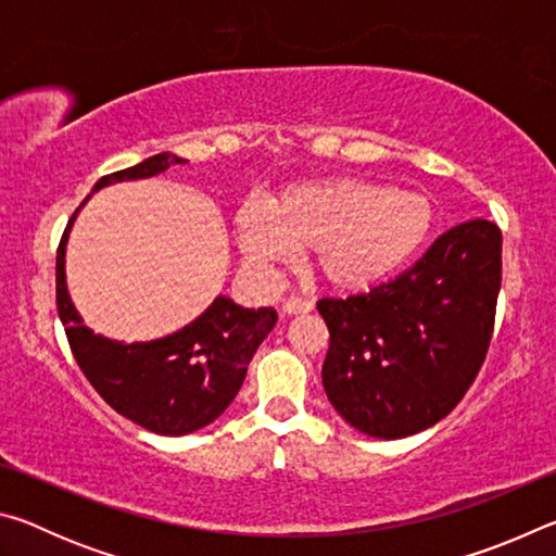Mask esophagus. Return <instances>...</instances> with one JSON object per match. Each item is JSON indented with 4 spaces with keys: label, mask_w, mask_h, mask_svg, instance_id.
Instances as JSON below:
<instances>
[{
    "label": "esophagus",
    "mask_w": 556,
    "mask_h": 556,
    "mask_svg": "<svg viewBox=\"0 0 556 556\" xmlns=\"http://www.w3.org/2000/svg\"><path fill=\"white\" fill-rule=\"evenodd\" d=\"M314 308V304L304 296H291L285 301V306H281V312L287 316H294V314H308Z\"/></svg>",
    "instance_id": "34e87169"
}]
</instances>
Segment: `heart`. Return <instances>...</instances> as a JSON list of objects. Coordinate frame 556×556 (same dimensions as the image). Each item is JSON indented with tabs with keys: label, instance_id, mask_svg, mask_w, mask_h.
<instances>
[{
	"label": "heart",
	"instance_id": "1",
	"mask_svg": "<svg viewBox=\"0 0 556 556\" xmlns=\"http://www.w3.org/2000/svg\"><path fill=\"white\" fill-rule=\"evenodd\" d=\"M434 220V203L421 191L333 176L287 188L271 208L260 201L242 203L235 238L255 277L271 279L294 265L299 250H312L326 285L363 291L407 265Z\"/></svg>",
	"mask_w": 556,
	"mask_h": 556
}]
</instances>
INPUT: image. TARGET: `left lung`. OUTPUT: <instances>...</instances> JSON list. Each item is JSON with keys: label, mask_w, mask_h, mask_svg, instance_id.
<instances>
[{"label": "left lung", "mask_w": 556, "mask_h": 556, "mask_svg": "<svg viewBox=\"0 0 556 556\" xmlns=\"http://www.w3.org/2000/svg\"><path fill=\"white\" fill-rule=\"evenodd\" d=\"M501 228L468 220L370 294L321 299V380L333 409L375 439H404L456 407L485 361L501 291Z\"/></svg>", "instance_id": "8db88e82"}]
</instances>
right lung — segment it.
<instances>
[{
  "mask_svg": "<svg viewBox=\"0 0 556 556\" xmlns=\"http://www.w3.org/2000/svg\"><path fill=\"white\" fill-rule=\"evenodd\" d=\"M176 164L186 162L172 152L154 154L102 176L92 193L119 181L152 178ZM88 199L73 213L55 255V304L75 361L112 409L154 434L184 437L208 427L240 392L252 355L277 324V312L244 308L220 294L191 324L154 341L122 343L96 333L75 312L65 285V244Z\"/></svg>",
  "mask_w": 556,
  "mask_h": 556,
  "instance_id": "1",
  "label": "right lung"
}]
</instances>
